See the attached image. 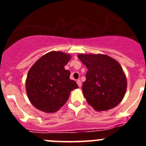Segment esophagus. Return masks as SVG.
<instances>
[{
  "instance_id": "1",
  "label": "esophagus",
  "mask_w": 146,
  "mask_h": 146,
  "mask_svg": "<svg viewBox=\"0 0 146 146\" xmlns=\"http://www.w3.org/2000/svg\"><path fill=\"white\" fill-rule=\"evenodd\" d=\"M77 85H78V86H79V87H81V86H82V83H81V81L80 80H77Z\"/></svg>"
}]
</instances>
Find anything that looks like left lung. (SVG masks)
Masks as SVG:
<instances>
[{
  "mask_svg": "<svg viewBox=\"0 0 146 146\" xmlns=\"http://www.w3.org/2000/svg\"><path fill=\"white\" fill-rule=\"evenodd\" d=\"M77 56L88 69L82 88L88 103L97 111L116 107L124 97L127 86L121 65L102 54H80Z\"/></svg>",
  "mask_w": 146,
  "mask_h": 146,
  "instance_id": "8db88e82",
  "label": "left lung"
}]
</instances>
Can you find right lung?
<instances>
[{"instance_id": "add662e5", "label": "right lung", "mask_w": 146, "mask_h": 146, "mask_svg": "<svg viewBox=\"0 0 146 146\" xmlns=\"http://www.w3.org/2000/svg\"><path fill=\"white\" fill-rule=\"evenodd\" d=\"M71 55L60 51L47 52L30 69L27 75L26 92L36 109L45 113L58 111L67 102L70 92L77 88L69 79L70 72L64 69Z\"/></svg>"}]
</instances>
